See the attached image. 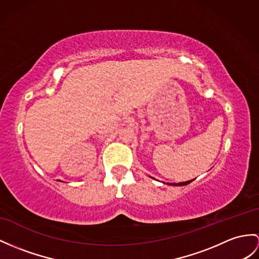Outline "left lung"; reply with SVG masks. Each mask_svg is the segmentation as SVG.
Wrapping results in <instances>:
<instances>
[{"label":"left lung","instance_id":"obj_1","mask_svg":"<svg viewBox=\"0 0 259 259\" xmlns=\"http://www.w3.org/2000/svg\"><path fill=\"white\" fill-rule=\"evenodd\" d=\"M192 180H189V181H186V182H179V184H168L169 186H186L188 184H190Z\"/></svg>","mask_w":259,"mask_h":259}]
</instances>
